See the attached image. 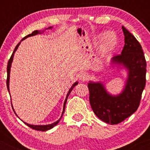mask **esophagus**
I'll return each mask as SVG.
<instances>
[{
  "label": "esophagus",
  "instance_id": "esophagus-1",
  "mask_svg": "<svg viewBox=\"0 0 150 150\" xmlns=\"http://www.w3.org/2000/svg\"><path fill=\"white\" fill-rule=\"evenodd\" d=\"M79 79L81 80V81H86L87 79H88V76H87L86 74L83 73V74H80L79 76Z\"/></svg>",
  "mask_w": 150,
  "mask_h": 150
}]
</instances>
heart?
<instances>
[{
  "instance_id": "b5f03b06",
  "label": "heart",
  "mask_w": 150,
  "mask_h": 150,
  "mask_svg": "<svg viewBox=\"0 0 150 150\" xmlns=\"http://www.w3.org/2000/svg\"><path fill=\"white\" fill-rule=\"evenodd\" d=\"M117 37L113 32H108L103 37L100 44V50L104 52L113 50L117 44Z\"/></svg>"
}]
</instances>
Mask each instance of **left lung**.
<instances>
[{
  "label": "left lung",
  "instance_id": "obj_1",
  "mask_svg": "<svg viewBox=\"0 0 150 150\" xmlns=\"http://www.w3.org/2000/svg\"><path fill=\"white\" fill-rule=\"evenodd\" d=\"M122 30L125 46L122 53L112 58V62L123 64L129 71L122 93L112 96L100 83L88 84L91 109L100 120L111 125L122 122L137 110L146 85V62L142 46L124 26Z\"/></svg>",
  "mask_w": 150,
  "mask_h": 150
}]
</instances>
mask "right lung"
Returning <instances> with one entry per match:
<instances>
[{
  "instance_id": "add662e5",
  "label": "right lung",
  "mask_w": 150,
  "mask_h": 150,
  "mask_svg": "<svg viewBox=\"0 0 150 150\" xmlns=\"http://www.w3.org/2000/svg\"><path fill=\"white\" fill-rule=\"evenodd\" d=\"M49 28H51V27ZM38 33H40V31H38V30H34V31H33L31 34H28V35H27L26 37H25V38H23V39L22 40H23L25 39L26 38H28V37H30V36H34V35H36V34H38ZM19 44H20V43H18V44L16 45V46L15 50H14V51H13V53L15 52L16 50H17V48H18V46H19ZM13 53L12 54L11 57H10V59H9V62H8V64H7V68H6V71H7V78H6V86H7V89L8 91H9V80H10V67H11V64H12V62H13ZM78 83L76 82V83H74V85H73L72 86H71V88H70V90H69L68 93H67V97H66V99L65 100H64V108H63V112H62V116H61V118L62 117V116H63V113L64 112V110H65V104H66V102H67V98H68L69 95H70V93H71V91H72L73 88H74V86H76V85H77ZM13 111H14V110H13ZM15 112V111H14ZM59 120H58L57 122H55L52 123V124H50V125H29V124H27V123H25L26 125H27L28 126L30 127V128H32V129H34V130H37V131H41V132H45V131H47V130H50L51 129V128H53L55 125H56L58 123H59Z\"/></svg>"
}]
</instances>
